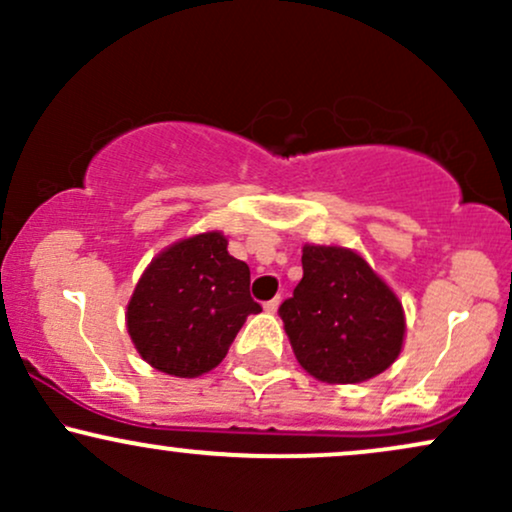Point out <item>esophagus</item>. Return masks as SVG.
<instances>
[{
    "label": "esophagus",
    "instance_id": "obj_1",
    "mask_svg": "<svg viewBox=\"0 0 512 512\" xmlns=\"http://www.w3.org/2000/svg\"><path fill=\"white\" fill-rule=\"evenodd\" d=\"M279 296H276V298H272V301H267V303H264V313H276V308H279Z\"/></svg>",
    "mask_w": 512,
    "mask_h": 512
}]
</instances>
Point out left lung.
Listing matches in <instances>:
<instances>
[{"label":"left lung","mask_w":512,"mask_h":512,"mask_svg":"<svg viewBox=\"0 0 512 512\" xmlns=\"http://www.w3.org/2000/svg\"><path fill=\"white\" fill-rule=\"evenodd\" d=\"M303 279L279 315L296 361L330 385L375 378L402 354L404 308L380 274L342 245H303Z\"/></svg>","instance_id":"left-lung-1"}]
</instances>
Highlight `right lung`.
Returning a JSON list of instances; mask_svg holds the SVG:
<instances>
[{
	"label": "right lung",
	"mask_w": 512,
	"mask_h": 512,
	"mask_svg": "<svg viewBox=\"0 0 512 512\" xmlns=\"http://www.w3.org/2000/svg\"><path fill=\"white\" fill-rule=\"evenodd\" d=\"M260 310L248 264L228 255L221 231H207L158 252L134 286L125 320L151 368L197 378L219 366L248 315Z\"/></svg>",
	"instance_id": "right-lung-1"
}]
</instances>
